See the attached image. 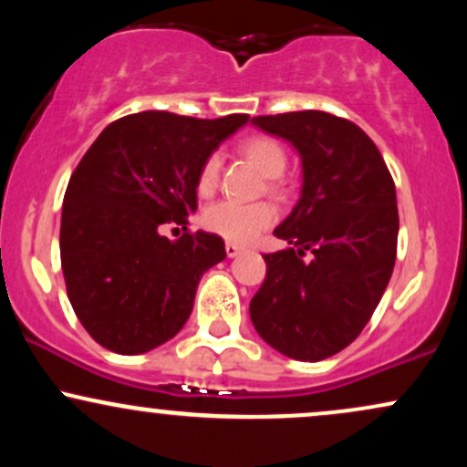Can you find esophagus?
I'll return each mask as SVG.
<instances>
[{
	"mask_svg": "<svg viewBox=\"0 0 467 467\" xmlns=\"http://www.w3.org/2000/svg\"><path fill=\"white\" fill-rule=\"evenodd\" d=\"M241 252H244V248H241V245H237V244H226V254L230 256V259H233V256H237V254H241Z\"/></svg>",
	"mask_w": 467,
	"mask_h": 467,
	"instance_id": "34e87169",
	"label": "esophagus"
}]
</instances>
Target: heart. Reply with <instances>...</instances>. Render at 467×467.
<instances>
[{
	"label": "heart",
	"instance_id": "obj_1",
	"mask_svg": "<svg viewBox=\"0 0 467 467\" xmlns=\"http://www.w3.org/2000/svg\"><path fill=\"white\" fill-rule=\"evenodd\" d=\"M239 153L252 162L265 178H278L285 171L287 155L281 142L270 136H250L239 144ZM219 180V158L208 155L203 160L200 175H197V189L200 192H213ZM270 191L278 192L281 186L270 182ZM278 213L270 202L237 203L219 202L203 213V226L219 237L228 239L230 244H248L256 239L265 228L276 222Z\"/></svg>",
	"mask_w": 467,
	"mask_h": 467
}]
</instances>
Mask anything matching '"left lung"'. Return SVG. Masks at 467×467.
Here are the masks:
<instances>
[{"label":"left lung","mask_w":467,"mask_h":467,"mask_svg":"<svg viewBox=\"0 0 467 467\" xmlns=\"http://www.w3.org/2000/svg\"><path fill=\"white\" fill-rule=\"evenodd\" d=\"M252 122L292 142L303 162L301 200L275 230L292 248L264 254L252 325L283 356L325 360L360 336L393 275V178L375 142L347 118L307 109Z\"/></svg>","instance_id":"left-lung-1"}]
</instances>
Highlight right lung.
Wrapping results in <instances>:
<instances>
[{
    "label": "right lung",
    "instance_id": "add662e5",
    "mask_svg": "<svg viewBox=\"0 0 467 467\" xmlns=\"http://www.w3.org/2000/svg\"><path fill=\"white\" fill-rule=\"evenodd\" d=\"M248 122L140 111L107 125L69 178L61 215L67 298L105 349L136 356L189 320L203 272L226 259L223 239L186 230L203 160ZM185 230L171 242L161 230Z\"/></svg>",
    "mask_w": 467,
    "mask_h": 467
}]
</instances>
